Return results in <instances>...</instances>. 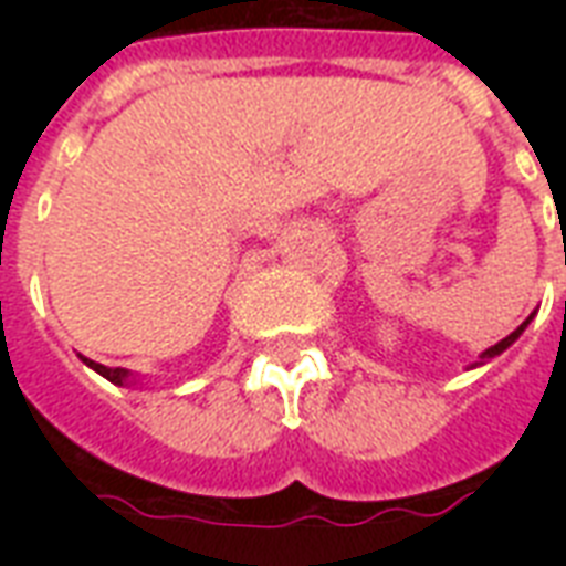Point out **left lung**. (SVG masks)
Segmentation results:
<instances>
[{"instance_id":"8db88e82","label":"left lung","mask_w":566,"mask_h":566,"mask_svg":"<svg viewBox=\"0 0 566 566\" xmlns=\"http://www.w3.org/2000/svg\"><path fill=\"white\" fill-rule=\"evenodd\" d=\"M528 319H532V317H528ZM528 319H526V323H520V326L514 328V332H511L509 337H502L500 344L491 346V349H484V353H482V361H488V358H496V355H500V353H505V349H509V346L514 344V340H517L520 335H523V328L528 326Z\"/></svg>"}]
</instances>
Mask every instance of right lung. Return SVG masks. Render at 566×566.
Returning a JSON list of instances; mask_svg holds the SVG:
<instances>
[{
    "instance_id": "obj_1",
    "label": "right lung",
    "mask_w": 566,
    "mask_h": 566,
    "mask_svg": "<svg viewBox=\"0 0 566 566\" xmlns=\"http://www.w3.org/2000/svg\"><path fill=\"white\" fill-rule=\"evenodd\" d=\"M84 361H87V358H84ZM87 367H93V370L108 378V381H114V385H123V381L128 378V373L123 370V367H105V364H96V361H87Z\"/></svg>"
}]
</instances>
